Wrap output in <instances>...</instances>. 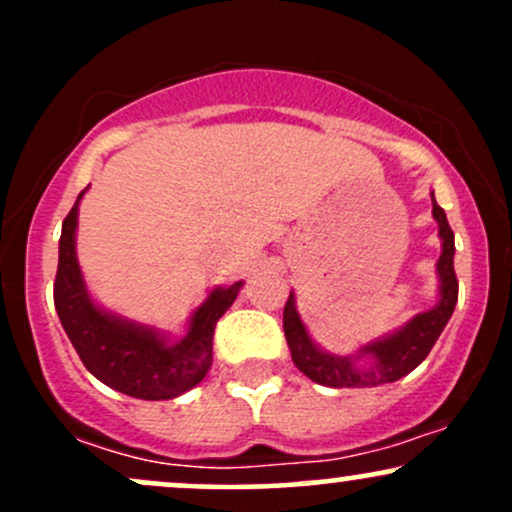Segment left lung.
Instances as JSON below:
<instances>
[{
	"label": "left lung",
	"mask_w": 512,
	"mask_h": 512,
	"mask_svg": "<svg viewBox=\"0 0 512 512\" xmlns=\"http://www.w3.org/2000/svg\"><path fill=\"white\" fill-rule=\"evenodd\" d=\"M433 216H436L440 226V238H443V255L438 260V274H440V303L428 313L416 315L404 330H399L392 337L375 342L363 349V354H370L375 358L373 368H356L349 358H337L320 351L310 342L305 334V327L301 317L296 313L293 298L284 305V334L289 342L291 358L301 373L315 380L317 385L325 387H375L383 383H395V380L404 378L411 373L433 349L440 332L448 325L452 310L457 303V274L452 257H455V233H452L448 216H445L443 207H438L436 197H433Z\"/></svg>",
	"instance_id": "1"
}]
</instances>
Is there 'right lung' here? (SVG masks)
<instances>
[{
  "label": "right lung",
  "mask_w": 512,
  "mask_h": 512,
  "mask_svg": "<svg viewBox=\"0 0 512 512\" xmlns=\"http://www.w3.org/2000/svg\"><path fill=\"white\" fill-rule=\"evenodd\" d=\"M86 190H81L79 199ZM79 199L62 221L60 262L55 276V308L88 373L122 395L137 399H173L202 383L211 368V346L219 317L231 308L238 284L211 291L192 315L185 339L168 346L146 327L110 317L88 298L74 252Z\"/></svg>",
  "instance_id": "1"
}]
</instances>
